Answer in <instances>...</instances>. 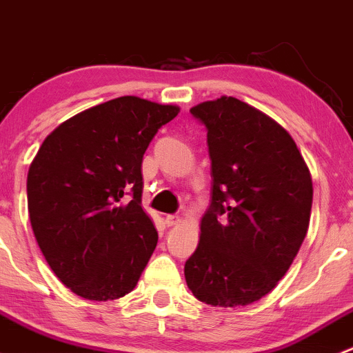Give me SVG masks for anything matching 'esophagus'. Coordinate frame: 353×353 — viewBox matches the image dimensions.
Returning <instances> with one entry per match:
<instances>
[{
    "label": "esophagus",
    "instance_id": "34e87169",
    "mask_svg": "<svg viewBox=\"0 0 353 353\" xmlns=\"http://www.w3.org/2000/svg\"><path fill=\"white\" fill-rule=\"evenodd\" d=\"M179 222H181V216L179 215H167L165 216V223L169 227L176 225V223H179Z\"/></svg>",
    "mask_w": 353,
    "mask_h": 353
}]
</instances>
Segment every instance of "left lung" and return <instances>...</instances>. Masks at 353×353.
<instances>
[{
	"label": "left lung",
	"mask_w": 353,
	"mask_h": 353,
	"mask_svg": "<svg viewBox=\"0 0 353 353\" xmlns=\"http://www.w3.org/2000/svg\"><path fill=\"white\" fill-rule=\"evenodd\" d=\"M206 128L212 203L184 276L198 301L248 305L275 288L307 234L312 179L290 134L234 97L190 110Z\"/></svg>",
	"instance_id": "1"
}]
</instances>
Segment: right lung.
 Masks as SVG:
<instances>
[{
	"label": "right lung",
	"instance_id": "add662e5",
	"mask_svg": "<svg viewBox=\"0 0 353 353\" xmlns=\"http://www.w3.org/2000/svg\"><path fill=\"white\" fill-rule=\"evenodd\" d=\"M177 114L133 95L112 99L59 124L32 160V230L54 275L80 297L114 301L137 287L159 241L141 208V162Z\"/></svg>",
	"mask_w": 353,
	"mask_h": 353
}]
</instances>
